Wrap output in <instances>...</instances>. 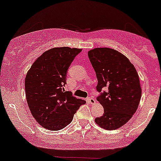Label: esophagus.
Returning a JSON list of instances; mask_svg holds the SVG:
<instances>
[{"mask_svg": "<svg viewBox=\"0 0 161 161\" xmlns=\"http://www.w3.org/2000/svg\"><path fill=\"white\" fill-rule=\"evenodd\" d=\"M87 101H88V103H90V104H94V103H95V100H94V99H93V98H91V97H89V98H87Z\"/></svg>", "mask_w": 161, "mask_h": 161, "instance_id": "1", "label": "esophagus"}]
</instances>
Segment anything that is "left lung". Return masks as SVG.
<instances>
[{
	"mask_svg": "<svg viewBox=\"0 0 161 161\" xmlns=\"http://www.w3.org/2000/svg\"><path fill=\"white\" fill-rule=\"evenodd\" d=\"M101 92L97 101L104 114L96 118V124L108 130L119 128L136 113L142 97L139 77L129 59L117 50L108 47H97L88 52Z\"/></svg>",
	"mask_w": 161,
	"mask_h": 161,
	"instance_id": "1",
	"label": "left lung"
}]
</instances>
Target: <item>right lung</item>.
Wrapping results in <instances>:
<instances>
[{"label": "right lung", "mask_w": 161, "mask_h": 161, "mask_svg": "<svg viewBox=\"0 0 161 161\" xmlns=\"http://www.w3.org/2000/svg\"><path fill=\"white\" fill-rule=\"evenodd\" d=\"M81 49L53 47L43 53L27 72L25 80L26 100L32 116L44 128L63 129L86 101L65 92L67 72Z\"/></svg>", "instance_id": "obj_1"}]
</instances>
